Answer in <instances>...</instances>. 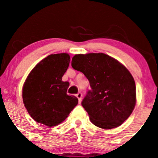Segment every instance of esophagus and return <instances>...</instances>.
<instances>
[{"instance_id": "1", "label": "esophagus", "mask_w": 158, "mask_h": 158, "mask_svg": "<svg viewBox=\"0 0 158 158\" xmlns=\"http://www.w3.org/2000/svg\"><path fill=\"white\" fill-rule=\"evenodd\" d=\"M77 97L78 98V99H79V103H80L81 102V98H82V94H81V92H79V93L77 94Z\"/></svg>"}]
</instances>
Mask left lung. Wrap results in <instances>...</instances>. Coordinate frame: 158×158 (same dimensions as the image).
Instances as JSON below:
<instances>
[{
  "label": "left lung",
  "instance_id": "8db88e82",
  "mask_svg": "<svg viewBox=\"0 0 158 158\" xmlns=\"http://www.w3.org/2000/svg\"><path fill=\"white\" fill-rule=\"evenodd\" d=\"M71 65L89 81L81 106L91 123L104 129L124 123L136 104L135 82L126 67L104 53L75 55Z\"/></svg>",
  "mask_w": 158,
  "mask_h": 158
}]
</instances>
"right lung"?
<instances>
[{"label": "right lung", "mask_w": 158, "mask_h": 158, "mask_svg": "<svg viewBox=\"0 0 158 158\" xmlns=\"http://www.w3.org/2000/svg\"><path fill=\"white\" fill-rule=\"evenodd\" d=\"M70 61L68 53L51 54L40 61L27 77L23 102L36 122L49 127L57 126L77 106V98L67 94L70 83L61 79Z\"/></svg>", "instance_id": "add662e5"}]
</instances>
